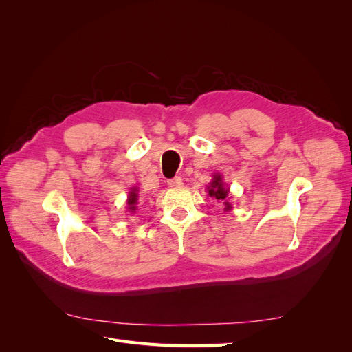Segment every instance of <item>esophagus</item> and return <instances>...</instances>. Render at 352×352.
<instances>
[{
    "label": "esophagus",
    "instance_id": "obj_1",
    "mask_svg": "<svg viewBox=\"0 0 352 352\" xmlns=\"http://www.w3.org/2000/svg\"><path fill=\"white\" fill-rule=\"evenodd\" d=\"M167 185L168 186H172V188H180L184 185V180H182V177H175V179H170L168 182H167Z\"/></svg>",
    "mask_w": 352,
    "mask_h": 352
}]
</instances>
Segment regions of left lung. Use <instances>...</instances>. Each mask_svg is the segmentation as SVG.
Here are the masks:
<instances>
[{"label":"left lung","instance_id":"left-lung-1","mask_svg":"<svg viewBox=\"0 0 352 352\" xmlns=\"http://www.w3.org/2000/svg\"><path fill=\"white\" fill-rule=\"evenodd\" d=\"M208 195L210 197H214L216 199H220V201H225L223 204H225V210L229 211L232 210V204L230 202H228V195H229V188L225 186V184H223V179H221V175H214L212 176V180L210 182L208 188Z\"/></svg>","mask_w":352,"mask_h":352}]
</instances>
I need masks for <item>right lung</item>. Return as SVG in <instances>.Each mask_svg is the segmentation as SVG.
I'll use <instances>...</instances> for the list:
<instances>
[{
    "mask_svg": "<svg viewBox=\"0 0 352 352\" xmlns=\"http://www.w3.org/2000/svg\"><path fill=\"white\" fill-rule=\"evenodd\" d=\"M136 202H138V194L136 189H132V192H129V197H127V206H129V211L136 210Z\"/></svg>",
    "mask_w": 352,
    "mask_h": 352,
    "instance_id": "add662e5",
    "label": "right lung"
}]
</instances>
